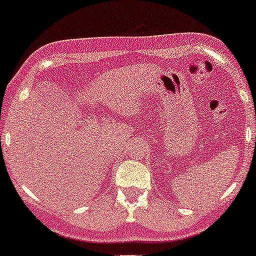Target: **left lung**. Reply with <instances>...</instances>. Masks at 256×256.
I'll return each mask as SVG.
<instances>
[{
  "instance_id": "left-lung-1",
  "label": "left lung",
  "mask_w": 256,
  "mask_h": 256,
  "mask_svg": "<svg viewBox=\"0 0 256 256\" xmlns=\"http://www.w3.org/2000/svg\"><path fill=\"white\" fill-rule=\"evenodd\" d=\"M255 141H256V140H255Z\"/></svg>"
}]
</instances>
